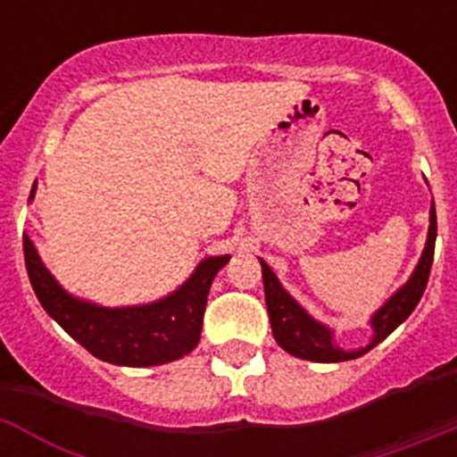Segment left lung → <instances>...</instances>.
Listing matches in <instances>:
<instances>
[{
    "label": "left lung",
    "mask_w": 457,
    "mask_h": 457,
    "mask_svg": "<svg viewBox=\"0 0 457 457\" xmlns=\"http://www.w3.org/2000/svg\"><path fill=\"white\" fill-rule=\"evenodd\" d=\"M435 240H437V215H435V204H430V226H428L426 247H423L417 268L405 284L370 316L369 325L373 329V337H370L369 345L357 350H345L337 345L332 327H327L325 322L311 316L309 311L281 286L272 268L265 263L263 258H258L261 270H263L265 304H268L274 341L293 357L309 359V361H318V364L348 361V359H357L373 350L378 343H382L394 332L395 327L403 325L410 318L411 311L417 309L423 290H426L428 277H430V268H433Z\"/></svg>",
    "instance_id": "1"
}]
</instances>
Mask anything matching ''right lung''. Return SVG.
I'll return each mask as SVG.
<instances>
[{
	"mask_svg": "<svg viewBox=\"0 0 457 457\" xmlns=\"http://www.w3.org/2000/svg\"><path fill=\"white\" fill-rule=\"evenodd\" d=\"M36 183L29 201L34 199ZM31 288L47 316L107 364L146 369L185 357L199 345L204 311L215 274L231 256L204 258L173 293L148 304L103 306L68 293L46 268L29 236H22Z\"/></svg>",
	"mask_w": 457,
	"mask_h": 457,
	"instance_id": "add662e5",
	"label": "right lung"
}]
</instances>
